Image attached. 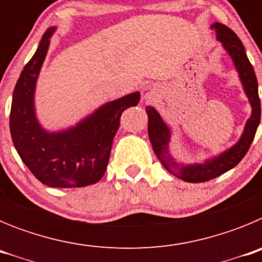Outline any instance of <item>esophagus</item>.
Listing matches in <instances>:
<instances>
[{"label": "esophagus", "instance_id": "esophagus-1", "mask_svg": "<svg viewBox=\"0 0 262 262\" xmlns=\"http://www.w3.org/2000/svg\"><path fill=\"white\" fill-rule=\"evenodd\" d=\"M160 89L159 86L154 84H147L143 86L142 89V99L145 101V102H149V101H154L159 97Z\"/></svg>", "mask_w": 262, "mask_h": 262}]
</instances>
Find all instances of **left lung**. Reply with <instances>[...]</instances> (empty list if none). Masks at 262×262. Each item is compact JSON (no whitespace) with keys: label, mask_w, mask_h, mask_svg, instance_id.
Instances as JSON below:
<instances>
[{"label":"left lung","mask_w":262,"mask_h":262,"mask_svg":"<svg viewBox=\"0 0 262 262\" xmlns=\"http://www.w3.org/2000/svg\"><path fill=\"white\" fill-rule=\"evenodd\" d=\"M215 31L216 40L219 41L226 51V53L232 60L235 71L237 72L240 84L245 96L248 98L252 111L251 117L245 122L244 129L239 140L230 148H227L221 154L207 157L200 163H180L170 154V140H172L173 129L166 123L159 111L152 106H147L145 111L148 115V136L151 140L152 148L163 164L164 168L174 177L181 178L186 182H205L228 172L235 168L248 152L253 138L256 135L257 127L261 119V103L258 98V84L254 75L253 67L249 62L245 48L242 40L237 38L235 32L219 22H214L210 26Z\"/></svg>","instance_id":"1"}]
</instances>
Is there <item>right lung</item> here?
<instances>
[{"label":"right lung","instance_id":"1","mask_svg":"<svg viewBox=\"0 0 262 262\" xmlns=\"http://www.w3.org/2000/svg\"><path fill=\"white\" fill-rule=\"evenodd\" d=\"M56 29L52 26L45 32L34 56L20 72L11 101L10 134L19 157L41 184L82 187L96 184L105 174L120 115L138 105L140 93L108 101L67 128H45L36 115L35 90Z\"/></svg>","mask_w":262,"mask_h":262}]
</instances>
